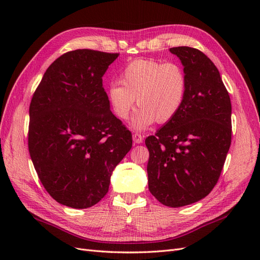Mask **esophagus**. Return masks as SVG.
<instances>
[{
	"mask_svg": "<svg viewBox=\"0 0 260 260\" xmlns=\"http://www.w3.org/2000/svg\"><path fill=\"white\" fill-rule=\"evenodd\" d=\"M132 139H133V142L137 143V144H140V143L143 142V136L141 135V133H138V132H136L135 135L132 136Z\"/></svg>",
	"mask_w": 260,
	"mask_h": 260,
	"instance_id": "esophagus-1",
	"label": "esophagus"
}]
</instances>
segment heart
Wrapping results in <instances>:
<instances>
[{
  "label": "heart",
  "instance_id": "obj_1",
  "mask_svg": "<svg viewBox=\"0 0 260 260\" xmlns=\"http://www.w3.org/2000/svg\"><path fill=\"white\" fill-rule=\"evenodd\" d=\"M120 83L108 86L107 96L114 113L127 119L135 106H140L132 118L136 130H145L155 120L168 122L182 108L187 92V78L177 62L156 59H136L125 66Z\"/></svg>",
  "mask_w": 260,
  "mask_h": 260
}]
</instances>
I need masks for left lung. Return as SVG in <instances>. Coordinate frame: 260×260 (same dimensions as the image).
Listing matches in <instances>:
<instances>
[{
	"label": "left lung",
	"mask_w": 260,
	"mask_h": 260,
	"mask_svg": "<svg viewBox=\"0 0 260 260\" xmlns=\"http://www.w3.org/2000/svg\"><path fill=\"white\" fill-rule=\"evenodd\" d=\"M187 78L178 115L147 137L148 190L162 205L182 207L207 196L217 184L231 145V101L219 70L188 46L169 50Z\"/></svg>",
	"instance_id": "1"
}]
</instances>
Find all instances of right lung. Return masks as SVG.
<instances>
[{"mask_svg": "<svg viewBox=\"0 0 260 260\" xmlns=\"http://www.w3.org/2000/svg\"><path fill=\"white\" fill-rule=\"evenodd\" d=\"M118 56L88 49L62 54L31 100V160L46 192L61 205H95L132 147L131 132L111 112L102 79Z\"/></svg>", "mask_w": 260, "mask_h": 260, "instance_id": "right-lung-1", "label": "right lung"}]
</instances>
